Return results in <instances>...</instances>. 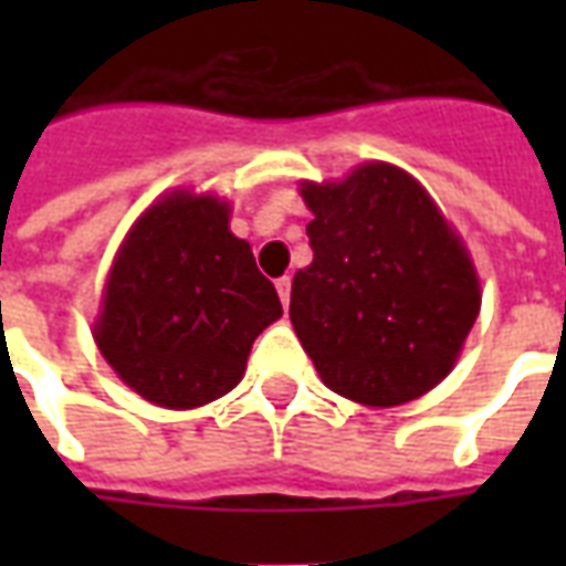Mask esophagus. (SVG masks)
Wrapping results in <instances>:
<instances>
[{"mask_svg": "<svg viewBox=\"0 0 566 566\" xmlns=\"http://www.w3.org/2000/svg\"><path fill=\"white\" fill-rule=\"evenodd\" d=\"M275 291H279V296H282V306L284 308L291 306V279H287V275L275 282Z\"/></svg>", "mask_w": 566, "mask_h": 566, "instance_id": "esophagus-1", "label": "esophagus"}]
</instances>
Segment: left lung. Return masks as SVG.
<instances>
[{
	"label": "left lung",
	"instance_id": "8db88e82",
	"mask_svg": "<svg viewBox=\"0 0 566 566\" xmlns=\"http://www.w3.org/2000/svg\"><path fill=\"white\" fill-rule=\"evenodd\" d=\"M312 263L291 284V324L321 381L391 409L449 376L482 306L473 254L427 187L369 160L300 181Z\"/></svg>",
	"mask_w": 566,
	"mask_h": 566
}]
</instances>
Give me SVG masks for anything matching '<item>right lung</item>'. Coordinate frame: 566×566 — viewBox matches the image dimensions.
Here are the masks:
<instances>
[{
    "label": "right lung",
    "mask_w": 566,
    "mask_h": 566,
    "mask_svg": "<svg viewBox=\"0 0 566 566\" xmlns=\"http://www.w3.org/2000/svg\"><path fill=\"white\" fill-rule=\"evenodd\" d=\"M230 211L211 190L160 193L105 275L93 343L129 391L163 409H199L233 391L254 339L282 318Z\"/></svg>",
    "instance_id": "obj_1"
}]
</instances>
